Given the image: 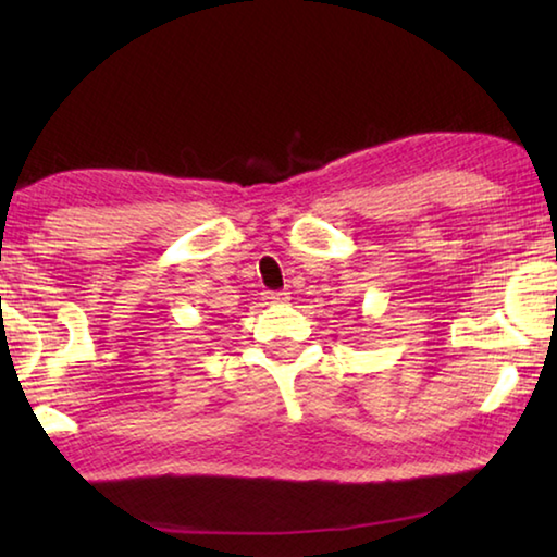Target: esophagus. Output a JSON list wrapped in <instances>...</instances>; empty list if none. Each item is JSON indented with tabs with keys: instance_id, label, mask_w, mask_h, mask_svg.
I'll return each instance as SVG.
<instances>
[{
	"instance_id": "obj_1",
	"label": "esophagus",
	"mask_w": 557,
	"mask_h": 557,
	"mask_svg": "<svg viewBox=\"0 0 557 557\" xmlns=\"http://www.w3.org/2000/svg\"><path fill=\"white\" fill-rule=\"evenodd\" d=\"M263 298H267L269 304H284V300H288V290H267Z\"/></svg>"
}]
</instances>
